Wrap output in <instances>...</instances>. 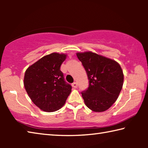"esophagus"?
I'll use <instances>...</instances> for the list:
<instances>
[{"mask_svg":"<svg viewBox=\"0 0 148 148\" xmlns=\"http://www.w3.org/2000/svg\"><path fill=\"white\" fill-rule=\"evenodd\" d=\"M72 86L73 87H74V88H76L77 86L76 82H74V83H72Z\"/></svg>","mask_w":148,"mask_h":148,"instance_id":"1","label":"esophagus"}]
</instances>
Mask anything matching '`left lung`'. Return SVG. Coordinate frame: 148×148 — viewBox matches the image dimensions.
Wrapping results in <instances>:
<instances>
[{
  "label": "left lung",
  "instance_id": "obj_1",
  "mask_svg": "<svg viewBox=\"0 0 148 148\" xmlns=\"http://www.w3.org/2000/svg\"><path fill=\"white\" fill-rule=\"evenodd\" d=\"M89 80L82 92L86 106L95 112L106 111L112 106L121 91L124 75L119 64L113 59L91 51L77 53Z\"/></svg>",
  "mask_w": 148,
  "mask_h": 148
}]
</instances>
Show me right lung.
<instances>
[{"mask_svg":"<svg viewBox=\"0 0 148 148\" xmlns=\"http://www.w3.org/2000/svg\"><path fill=\"white\" fill-rule=\"evenodd\" d=\"M66 58L52 53L42 57L26 70L24 86L33 103L44 112L57 111L64 106L72 86L64 81L60 70Z\"/></svg>","mask_w":148,"mask_h":148,"instance_id":"1","label":"right lung"}]
</instances>
